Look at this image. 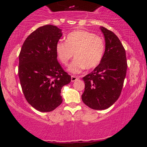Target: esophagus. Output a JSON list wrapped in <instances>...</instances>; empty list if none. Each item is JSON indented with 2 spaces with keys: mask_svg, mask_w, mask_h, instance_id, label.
Listing matches in <instances>:
<instances>
[{
  "mask_svg": "<svg viewBox=\"0 0 147 147\" xmlns=\"http://www.w3.org/2000/svg\"><path fill=\"white\" fill-rule=\"evenodd\" d=\"M78 79H79V78L77 77V76H71V81L72 82L76 81V80Z\"/></svg>",
  "mask_w": 147,
  "mask_h": 147,
  "instance_id": "34e87169",
  "label": "esophagus"
}]
</instances>
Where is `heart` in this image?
<instances>
[{"label":"heart","mask_w":147,"mask_h":147,"mask_svg":"<svg viewBox=\"0 0 147 147\" xmlns=\"http://www.w3.org/2000/svg\"><path fill=\"white\" fill-rule=\"evenodd\" d=\"M104 51L103 39L84 30L69 33L65 43L59 41L55 46L58 59L64 65H67L74 55L75 56L76 59L68 68L73 74H79L86 68L91 69L97 67L104 57Z\"/></svg>","instance_id":"1"}]
</instances>
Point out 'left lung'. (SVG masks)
I'll use <instances>...</instances> for the list:
<instances>
[{
  "label": "left lung",
  "instance_id": "1",
  "mask_svg": "<svg viewBox=\"0 0 147 147\" xmlns=\"http://www.w3.org/2000/svg\"><path fill=\"white\" fill-rule=\"evenodd\" d=\"M105 38L104 57L95 69L85 77L84 103L94 110H105L118 99L125 79L127 61L125 49L113 32L100 27Z\"/></svg>",
  "mask_w": 147,
  "mask_h": 147
}]
</instances>
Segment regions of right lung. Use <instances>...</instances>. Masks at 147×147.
I'll return each instance as SVG.
<instances>
[{"mask_svg":"<svg viewBox=\"0 0 147 147\" xmlns=\"http://www.w3.org/2000/svg\"><path fill=\"white\" fill-rule=\"evenodd\" d=\"M61 36V29L56 26H42L28 36L19 53L22 90L28 103L38 111L51 112L59 106L63 101L61 88L71 82L55 52Z\"/></svg>","mask_w":147,"mask_h":147,"instance_id":"add662e5","label":"right lung"}]
</instances>
